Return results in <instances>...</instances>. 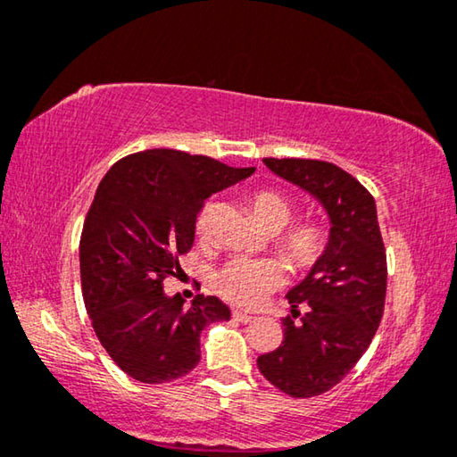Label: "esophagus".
I'll list each match as a JSON object with an SVG mask.
<instances>
[{"label": "esophagus", "mask_w": 457, "mask_h": 457, "mask_svg": "<svg viewBox=\"0 0 457 457\" xmlns=\"http://www.w3.org/2000/svg\"><path fill=\"white\" fill-rule=\"evenodd\" d=\"M231 316H234V320H237V322H244V324H246V322H252V320H254V316H250V314H246V312H234V314H231Z\"/></svg>", "instance_id": "34e87169"}]
</instances>
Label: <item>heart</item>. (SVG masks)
Wrapping results in <instances>:
<instances>
[{
    "mask_svg": "<svg viewBox=\"0 0 457 457\" xmlns=\"http://www.w3.org/2000/svg\"><path fill=\"white\" fill-rule=\"evenodd\" d=\"M254 213L270 231L283 229L294 217V205L275 190H261L254 195ZM196 234H207V215L196 220ZM278 248L297 267L308 269L320 261L328 246V228L318 220L299 221L277 237ZM287 278L285 264L277 258H236L215 277V287L231 303L244 308H258L267 302Z\"/></svg>",
    "mask_w": 457,
    "mask_h": 457,
    "instance_id": "obj_1",
    "label": "heart"
}]
</instances>
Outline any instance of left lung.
Wrapping results in <instances>:
<instances>
[{"label": "left lung", "instance_id": "obj_1", "mask_svg": "<svg viewBox=\"0 0 457 457\" xmlns=\"http://www.w3.org/2000/svg\"><path fill=\"white\" fill-rule=\"evenodd\" d=\"M262 162L272 174L314 196L328 215L330 231L324 254L289 289L291 316L283 318V343L256 363L289 396H320L363 357L384 314L387 269L376 201L330 162Z\"/></svg>", "mask_w": 457, "mask_h": 457}]
</instances>
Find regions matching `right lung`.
I'll list each match as a JSON object with an SVG mask.
<instances>
[{
	"instance_id": "obj_1",
	"label": "right lung",
	"mask_w": 457,
	"mask_h": 457,
	"mask_svg": "<svg viewBox=\"0 0 457 457\" xmlns=\"http://www.w3.org/2000/svg\"><path fill=\"white\" fill-rule=\"evenodd\" d=\"M254 172L179 149L119 160L100 180L79 242L81 294L94 332L127 376L166 384L193 371L201 332L229 320L221 299L163 294L195 242L196 215L211 195Z\"/></svg>"
}]
</instances>
